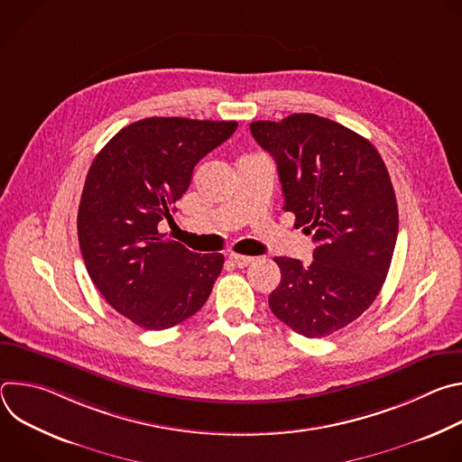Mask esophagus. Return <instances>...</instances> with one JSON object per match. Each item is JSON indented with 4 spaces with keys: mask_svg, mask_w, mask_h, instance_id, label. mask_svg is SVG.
<instances>
[{
    "mask_svg": "<svg viewBox=\"0 0 462 462\" xmlns=\"http://www.w3.org/2000/svg\"><path fill=\"white\" fill-rule=\"evenodd\" d=\"M228 261L232 263L234 267L243 269V267L250 265V263L254 261V257H250V255H241V254H230V255H228Z\"/></svg>",
    "mask_w": 462,
    "mask_h": 462,
    "instance_id": "obj_1",
    "label": "esophagus"
}]
</instances>
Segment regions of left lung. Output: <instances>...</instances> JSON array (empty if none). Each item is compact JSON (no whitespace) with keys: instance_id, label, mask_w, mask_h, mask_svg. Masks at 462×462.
<instances>
[{"instance_id":"obj_1","label":"left lung","mask_w":462,"mask_h":462,"mask_svg":"<svg viewBox=\"0 0 462 462\" xmlns=\"http://www.w3.org/2000/svg\"><path fill=\"white\" fill-rule=\"evenodd\" d=\"M276 164L285 212L310 234V265L274 257L282 271L271 310L307 338L333 335L378 296L399 234L397 197L376 148L349 127L312 113L250 124Z\"/></svg>"}]
</instances>
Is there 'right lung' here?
I'll use <instances>...</instances> for the list:
<instances>
[{
	"instance_id": "obj_1",
	"label": "right lung",
	"mask_w": 462,
	"mask_h": 462,
	"mask_svg": "<svg viewBox=\"0 0 462 462\" xmlns=\"http://www.w3.org/2000/svg\"><path fill=\"white\" fill-rule=\"evenodd\" d=\"M236 127L143 118L120 129L88 171L79 207L86 269L106 301L143 328L162 331L193 316L221 274L223 254H195L157 226L171 219L195 164Z\"/></svg>"
}]
</instances>
